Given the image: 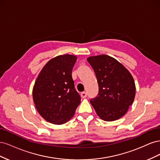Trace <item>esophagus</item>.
Segmentation results:
<instances>
[{
    "label": "esophagus",
    "mask_w": 160,
    "mask_h": 160,
    "mask_svg": "<svg viewBox=\"0 0 160 160\" xmlns=\"http://www.w3.org/2000/svg\"><path fill=\"white\" fill-rule=\"evenodd\" d=\"M81 98H85L87 96H88V94H87V93L86 92H81Z\"/></svg>",
    "instance_id": "1"
}]
</instances>
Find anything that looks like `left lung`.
Wrapping results in <instances>:
<instances>
[{
  "label": "left lung",
  "mask_w": 160,
  "mask_h": 160,
  "mask_svg": "<svg viewBox=\"0 0 160 160\" xmlns=\"http://www.w3.org/2000/svg\"><path fill=\"white\" fill-rule=\"evenodd\" d=\"M99 85V93L90 103L99 117L106 122L117 120L127 113L135 95V85L129 71L106 55L89 57Z\"/></svg>",
  "instance_id": "8db88e82"
}]
</instances>
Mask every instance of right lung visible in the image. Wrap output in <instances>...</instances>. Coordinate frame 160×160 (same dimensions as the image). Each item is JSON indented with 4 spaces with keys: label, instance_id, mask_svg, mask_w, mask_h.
<instances>
[{
    "label": "right lung",
    "instance_id": "add662e5",
    "mask_svg": "<svg viewBox=\"0 0 160 160\" xmlns=\"http://www.w3.org/2000/svg\"><path fill=\"white\" fill-rule=\"evenodd\" d=\"M77 59L71 55L53 58L36 79L33 101L38 113L48 122L61 125L69 122L81 102L71 75Z\"/></svg>",
    "mask_w": 160,
    "mask_h": 160
}]
</instances>
